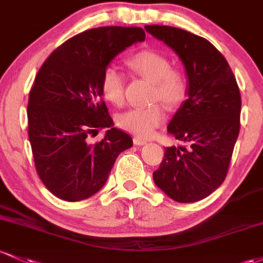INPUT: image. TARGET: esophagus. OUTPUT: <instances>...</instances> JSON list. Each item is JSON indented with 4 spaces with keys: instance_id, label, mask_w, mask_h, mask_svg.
<instances>
[{
    "instance_id": "1",
    "label": "esophagus",
    "mask_w": 263,
    "mask_h": 263,
    "mask_svg": "<svg viewBox=\"0 0 263 263\" xmlns=\"http://www.w3.org/2000/svg\"><path fill=\"white\" fill-rule=\"evenodd\" d=\"M134 143H135V145H136V146H143V145H146L147 141L145 140V138L135 137V138H134Z\"/></svg>"
}]
</instances>
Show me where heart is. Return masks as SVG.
I'll return each mask as SVG.
<instances>
[{"instance_id": "1", "label": "heart", "mask_w": 263, "mask_h": 263, "mask_svg": "<svg viewBox=\"0 0 263 263\" xmlns=\"http://www.w3.org/2000/svg\"><path fill=\"white\" fill-rule=\"evenodd\" d=\"M129 68L154 82V100L167 107L178 106L186 97V81L180 72L172 70L170 60L155 51H141L127 61ZM101 89L106 100L120 106L125 99V76L116 66H108L101 79ZM164 120L160 106L134 107L118 115L117 123L126 131L141 137L154 135Z\"/></svg>"}]
</instances>
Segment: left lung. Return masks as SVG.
I'll list each match as a JSON object with an SVG mask.
<instances>
[{
	"label": "left lung",
	"instance_id": "8db88e82",
	"mask_svg": "<svg viewBox=\"0 0 263 263\" xmlns=\"http://www.w3.org/2000/svg\"><path fill=\"white\" fill-rule=\"evenodd\" d=\"M145 30L180 57L189 83L187 100L167 126L187 147H167L154 181L174 201L191 203L226 178L239 132L241 95L226 59L211 42L170 26Z\"/></svg>",
	"mask_w": 263,
	"mask_h": 263
}]
</instances>
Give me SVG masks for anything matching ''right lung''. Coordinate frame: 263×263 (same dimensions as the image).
Here are the masks:
<instances>
[{"mask_svg": "<svg viewBox=\"0 0 263 263\" xmlns=\"http://www.w3.org/2000/svg\"><path fill=\"white\" fill-rule=\"evenodd\" d=\"M140 27L92 28L63 42L37 73L28 99V138L37 174L50 192L77 202L99 192L117 156L134 145L114 127L101 79L112 60L145 41ZM108 128L101 143L89 134Z\"/></svg>", "mask_w": 263, "mask_h": 263, "instance_id": "obj_1", "label": "right lung"}]
</instances>
